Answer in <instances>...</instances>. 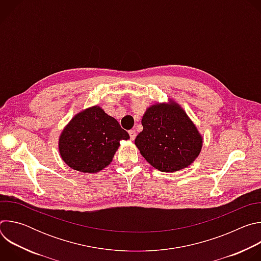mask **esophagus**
Wrapping results in <instances>:
<instances>
[{"label":"esophagus","instance_id":"esophagus-1","mask_svg":"<svg viewBox=\"0 0 261 261\" xmlns=\"http://www.w3.org/2000/svg\"><path fill=\"white\" fill-rule=\"evenodd\" d=\"M129 135H130V139L131 140H134L135 137H136V132L134 130H130L129 131Z\"/></svg>","mask_w":261,"mask_h":261}]
</instances>
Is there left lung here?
<instances>
[{"instance_id": "obj_1", "label": "left lung", "mask_w": 261, "mask_h": 261, "mask_svg": "<svg viewBox=\"0 0 261 261\" xmlns=\"http://www.w3.org/2000/svg\"><path fill=\"white\" fill-rule=\"evenodd\" d=\"M135 145L156 169L173 172L188 167L198 157L202 137L184 109L174 101L148 107Z\"/></svg>"}]
</instances>
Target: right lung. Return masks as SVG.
Instances as JSON below:
<instances>
[{"mask_svg": "<svg viewBox=\"0 0 261 261\" xmlns=\"http://www.w3.org/2000/svg\"><path fill=\"white\" fill-rule=\"evenodd\" d=\"M130 136L99 106L87 108L69 122L59 139L60 155L74 170L95 173L113 161L121 140Z\"/></svg>", "mask_w": 261, "mask_h": 261, "instance_id": "obj_1", "label": "right lung"}]
</instances>
